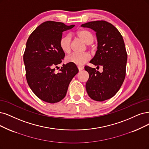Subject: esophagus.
Listing matches in <instances>:
<instances>
[{
	"mask_svg": "<svg viewBox=\"0 0 149 149\" xmlns=\"http://www.w3.org/2000/svg\"><path fill=\"white\" fill-rule=\"evenodd\" d=\"M84 68L83 67H81V66H78V69L79 71H81V70H83Z\"/></svg>",
	"mask_w": 149,
	"mask_h": 149,
	"instance_id": "1",
	"label": "esophagus"
}]
</instances>
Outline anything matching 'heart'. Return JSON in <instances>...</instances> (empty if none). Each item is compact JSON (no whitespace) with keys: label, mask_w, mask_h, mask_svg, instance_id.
Listing matches in <instances>:
<instances>
[{"label":"heart","mask_w":149,"mask_h":149,"mask_svg":"<svg viewBox=\"0 0 149 149\" xmlns=\"http://www.w3.org/2000/svg\"><path fill=\"white\" fill-rule=\"evenodd\" d=\"M76 36L86 44H91L94 40L93 34L87 30L81 29L76 32ZM71 38L69 35L61 37L59 40V47L61 50L65 53H69L71 49ZM91 58L88 53H72L66 58L68 63H72L77 65H82L85 64Z\"/></svg>","instance_id":"1"}]
</instances>
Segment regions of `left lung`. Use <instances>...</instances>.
Returning a JSON list of instances; mask_svg holds the SVG:
<instances>
[{
	"label": "left lung",
	"mask_w": 149,
	"mask_h": 149,
	"mask_svg": "<svg viewBox=\"0 0 149 149\" xmlns=\"http://www.w3.org/2000/svg\"><path fill=\"white\" fill-rule=\"evenodd\" d=\"M81 26L96 32L97 49L90 63L103 67L100 73L95 68L85 66L89 74L86 90L92 100L104 101L115 95L125 78L127 53L123 38L116 27L106 21H91Z\"/></svg>",
	"instance_id": "left-lung-1"
}]
</instances>
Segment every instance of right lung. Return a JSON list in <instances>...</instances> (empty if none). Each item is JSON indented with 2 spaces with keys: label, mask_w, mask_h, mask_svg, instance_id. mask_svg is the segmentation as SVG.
Here are the masks:
<instances>
[{
  "label": "right lung",
  "mask_w": 149,
  "mask_h": 149,
  "mask_svg": "<svg viewBox=\"0 0 149 149\" xmlns=\"http://www.w3.org/2000/svg\"><path fill=\"white\" fill-rule=\"evenodd\" d=\"M75 25L45 21L32 32L26 42L23 60L30 88L41 100L56 103L65 96L68 86L79 69L75 64H63L58 72L55 68L61 63L65 53L59 47L63 32Z\"/></svg>",
  "instance_id": "right-lung-1"
}]
</instances>
